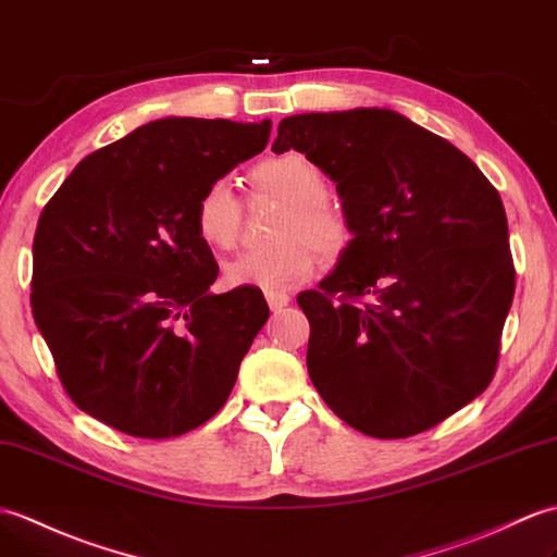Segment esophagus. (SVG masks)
I'll use <instances>...</instances> for the list:
<instances>
[{"label": "esophagus", "instance_id": "34e87169", "mask_svg": "<svg viewBox=\"0 0 557 557\" xmlns=\"http://www.w3.org/2000/svg\"><path fill=\"white\" fill-rule=\"evenodd\" d=\"M265 299H268V306H270V310H273V313H280V310L284 306H289V301H292L287 294H265Z\"/></svg>", "mask_w": 557, "mask_h": 557}]
</instances>
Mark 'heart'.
Instances as JSON below:
<instances>
[{
  "instance_id": "1",
  "label": "heart",
  "mask_w": 557,
  "mask_h": 557,
  "mask_svg": "<svg viewBox=\"0 0 557 557\" xmlns=\"http://www.w3.org/2000/svg\"><path fill=\"white\" fill-rule=\"evenodd\" d=\"M256 189L273 194L287 203L273 249L247 251L225 263V284L253 287L277 294L306 282L315 270V253L310 240L322 253H339L351 230L337 203L327 199V177L315 161L301 151H282L265 157L251 168ZM242 206L227 180H213L194 206L197 237L215 251L235 247L239 235ZM309 240L306 243L305 239Z\"/></svg>"
}]
</instances>
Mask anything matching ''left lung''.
<instances>
[{
    "instance_id": "1",
    "label": "left lung",
    "mask_w": 557,
    "mask_h": 557,
    "mask_svg": "<svg viewBox=\"0 0 557 557\" xmlns=\"http://www.w3.org/2000/svg\"><path fill=\"white\" fill-rule=\"evenodd\" d=\"M289 149L337 183L354 235L296 299L310 382L368 436L430 430L496 372L515 294L498 191L448 139L389 109L289 115L273 151Z\"/></svg>"
}]
</instances>
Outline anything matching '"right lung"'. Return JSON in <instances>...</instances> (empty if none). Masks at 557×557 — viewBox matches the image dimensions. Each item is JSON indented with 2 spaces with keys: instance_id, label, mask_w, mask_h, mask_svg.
I'll return each mask as SVG.
<instances>
[{
  "instance_id": "1",
  "label": "right lung",
  "mask_w": 557,
  "mask_h": 557,
  "mask_svg": "<svg viewBox=\"0 0 557 557\" xmlns=\"http://www.w3.org/2000/svg\"><path fill=\"white\" fill-rule=\"evenodd\" d=\"M273 123L161 119L75 165L37 220L33 318L87 416L139 438L211 420L270 315L261 289L211 294L194 230L213 180L261 153Z\"/></svg>"
}]
</instances>
